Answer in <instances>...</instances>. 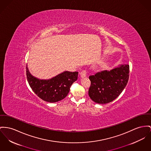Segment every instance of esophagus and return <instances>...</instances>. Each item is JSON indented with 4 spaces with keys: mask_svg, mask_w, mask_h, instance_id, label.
Instances as JSON below:
<instances>
[{
    "mask_svg": "<svg viewBox=\"0 0 151 151\" xmlns=\"http://www.w3.org/2000/svg\"><path fill=\"white\" fill-rule=\"evenodd\" d=\"M80 76L82 78H84L86 76V71L85 70H83L80 73Z\"/></svg>",
    "mask_w": 151,
    "mask_h": 151,
    "instance_id": "34e87169",
    "label": "esophagus"
}]
</instances>
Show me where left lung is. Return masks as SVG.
Wrapping results in <instances>:
<instances>
[{"mask_svg":"<svg viewBox=\"0 0 151 151\" xmlns=\"http://www.w3.org/2000/svg\"><path fill=\"white\" fill-rule=\"evenodd\" d=\"M129 76V66L122 65L111 71H101L89 76L88 94L94 102L104 104L115 100L125 88Z\"/></svg>","mask_w":151,"mask_h":151,"instance_id":"1","label":"left lung"}]
</instances>
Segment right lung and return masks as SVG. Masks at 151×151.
Listing matches in <instances>:
<instances>
[{"label": "right lung", "mask_w": 151, "mask_h": 151, "mask_svg": "<svg viewBox=\"0 0 151 151\" xmlns=\"http://www.w3.org/2000/svg\"><path fill=\"white\" fill-rule=\"evenodd\" d=\"M78 72L65 71L50 80H40L32 76L26 66V76L33 91L42 100L55 102L65 98L71 85L77 80Z\"/></svg>", "instance_id": "obj_1"}]
</instances>
